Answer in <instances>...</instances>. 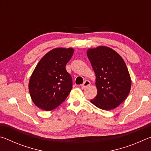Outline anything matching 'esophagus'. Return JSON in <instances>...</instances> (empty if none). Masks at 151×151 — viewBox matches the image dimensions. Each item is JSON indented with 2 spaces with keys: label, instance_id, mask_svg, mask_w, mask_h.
<instances>
[{
  "label": "esophagus",
  "instance_id": "obj_1",
  "mask_svg": "<svg viewBox=\"0 0 151 151\" xmlns=\"http://www.w3.org/2000/svg\"><path fill=\"white\" fill-rule=\"evenodd\" d=\"M91 85V82L89 81H85V82H84V83L83 84V85H81V88H85L86 87H87V86H90Z\"/></svg>",
  "mask_w": 151,
  "mask_h": 151
}]
</instances>
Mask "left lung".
<instances>
[{
    "label": "left lung",
    "instance_id": "left-lung-1",
    "mask_svg": "<svg viewBox=\"0 0 151 151\" xmlns=\"http://www.w3.org/2000/svg\"><path fill=\"white\" fill-rule=\"evenodd\" d=\"M87 57L96 75L97 94L91 103L109 111L120 105L129 95L131 79L124 60L112 48H89Z\"/></svg>",
    "mask_w": 151,
    "mask_h": 151
}]
</instances>
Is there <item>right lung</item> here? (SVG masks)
<instances>
[{
    "label": "right lung",
    "mask_w": 151,
    "mask_h": 151,
    "mask_svg": "<svg viewBox=\"0 0 151 151\" xmlns=\"http://www.w3.org/2000/svg\"><path fill=\"white\" fill-rule=\"evenodd\" d=\"M73 48H56L37 64L30 78L29 89L36 106L49 111L65 101L73 88V79L66 70L72 58Z\"/></svg>",
    "instance_id": "add662e5"
}]
</instances>
